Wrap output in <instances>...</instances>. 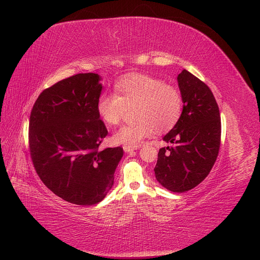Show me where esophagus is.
Returning a JSON list of instances; mask_svg holds the SVG:
<instances>
[{"mask_svg":"<svg viewBox=\"0 0 260 260\" xmlns=\"http://www.w3.org/2000/svg\"><path fill=\"white\" fill-rule=\"evenodd\" d=\"M137 148H140V147H129V146H124V151H125V152H132V151L136 150Z\"/></svg>","mask_w":260,"mask_h":260,"instance_id":"obj_1","label":"esophagus"}]
</instances>
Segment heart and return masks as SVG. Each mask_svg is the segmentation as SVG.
Segmentation results:
<instances>
[{
    "mask_svg": "<svg viewBox=\"0 0 260 260\" xmlns=\"http://www.w3.org/2000/svg\"><path fill=\"white\" fill-rule=\"evenodd\" d=\"M115 93L102 94L96 110L105 124L118 125L127 108L135 107L136 121L120 127L113 134L115 144L137 147L154 133L173 128L182 111L180 90L162 80L145 74L133 73L118 80Z\"/></svg>",
    "mask_w": 260,
    "mask_h": 260,
    "instance_id": "heart-1",
    "label": "heart"
}]
</instances>
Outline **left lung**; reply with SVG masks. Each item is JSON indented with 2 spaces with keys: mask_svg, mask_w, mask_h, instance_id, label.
Masks as SVG:
<instances>
[{
  "mask_svg": "<svg viewBox=\"0 0 260 260\" xmlns=\"http://www.w3.org/2000/svg\"><path fill=\"white\" fill-rule=\"evenodd\" d=\"M177 82L184 107L173 129L164 136L172 146L159 149L154 172L162 187L182 193L200 185L214 166L221 121L216 100L203 81L184 69Z\"/></svg>",
  "mask_w": 260,
  "mask_h": 260,
  "instance_id": "8db88e82",
  "label": "left lung"
}]
</instances>
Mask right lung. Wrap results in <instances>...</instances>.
I'll return each instance as SVG.
<instances>
[{
  "instance_id": "obj_1",
  "label": "right lung",
  "mask_w": 260,
  "mask_h": 260,
  "mask_svg": "<svg viewBox=\"0 0 260 260\" xmlns=\"http://www.w3.org/2000/svg\"><path fill=\"white\" fill-rule=\"evenodd\" d=\"M100 75L79 73L45 89L29 119V149L44 185L64 201L92 206L112 188L121 147L100 150L108 134L96 110Z\"/></svg>"
}]
</instances>
